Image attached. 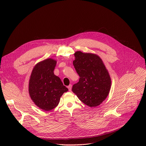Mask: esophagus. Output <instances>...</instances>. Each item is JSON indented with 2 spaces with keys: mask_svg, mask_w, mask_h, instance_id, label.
Here are the masks:
<instances>
[{
  "mask_svg": "<svg viewBox=\"0 0 146 146\" xmlns=\"http://www.w3.org/2000/svg\"><path fill=\"white\" fill-rule=\"evenodd\" d=\"M72 86L71 84H70V85L68 87V89H69V91H70L72 90Z\"/></svg>",
  "mask_w": 146,
  "mask_h": 146,
  "instance_id": "34e87169",
  "label": "esophagus"
}]
</instances>
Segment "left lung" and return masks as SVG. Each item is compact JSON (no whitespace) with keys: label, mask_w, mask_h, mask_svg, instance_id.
Instances as JSON below:
<instances>
[{"label":"left lung","mask_w":146,"mask_h":146,"mask_svg":"<svg viewBox=\"0 0 146 146\" xmlns=\"http://www.w3.org/2000/svg\"><path fill=\"white\" fill-rule=\"evenodd\" d=\"M74 67L80 76L72 91L85 105L96 107L105 100L111 87V78L101 58L96 54L74 53Z\"/></svg>","instance_id":"1"}]
</instances>
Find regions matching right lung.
<instances>
[{"instance_id":"right-lung-1","label":"right lung","mask_w":146,"mask_h":146,"mask_svg":"<svg viewBox=\"0 0 146 146\" xmlns=\"http://www.w3.org/2000/svg\"><path fill=\"white\" fill-rule=\"evenodd\" d=\"M56 61L48 58L37 64L32 72L29 82L31 99L40 109L50 111L56 108L61 96L68 89L64 86L54 70Z\"/></svg>"}]
</instances>
